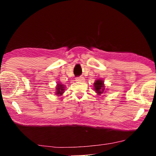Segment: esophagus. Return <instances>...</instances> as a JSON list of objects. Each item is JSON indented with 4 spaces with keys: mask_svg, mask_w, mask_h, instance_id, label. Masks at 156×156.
Listing matches in <instances>:
<instances>
[{
    "mask_svg": "<svg viewBox=\"0 0 156 156\" xmlns=\"http://www.w3.org/2000/svg\"><path fill=\"white\" fill-rule=\"evenodd\" d=\"M75 80L76 81H80V82H81V81H85V79L83 76H78V77H76Z\"/></svg>",
    "mask_w": 156,
    "mask_h": 156,
    "instance_id": "obj_1",
    "label": "esophagus"
}]
</instances>
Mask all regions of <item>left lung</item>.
<instances>
[{
	"label": "left lung",
	"instance_id": "8db88e82",
	"mask_svg": "<svg viewBox=\"0 0 156 156\" xmlns=\"http://www.w3.org/2000/svg\"><path fill=\"white\" fill-rule=\"evenodd\" d=\"M94 90H96L97 93L99 94H101L103 93V91H104V84H103V81L102 80H98L95 83H94Z\"/></svg>",
	"mask_w": 156,
	"mask_h": 156
}]
</instances>
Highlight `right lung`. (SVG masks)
Listing matches in <instances>:
<instances>
[{"mask_svg": "<svg viewBox=\"0 0 156 156\" xmlns=\"http://www.w3.org/2000/svg\"><path fill=\"white\" fill-rule=\"evenodd\" d=\"M64 85H62V84H57L56 94L57 95H61L64 93Z\"/></svg>", "mask_w": 156, "mask_h": 156, "instance_id": "right-lung-1", "label": "right lung"}]
</instances>
